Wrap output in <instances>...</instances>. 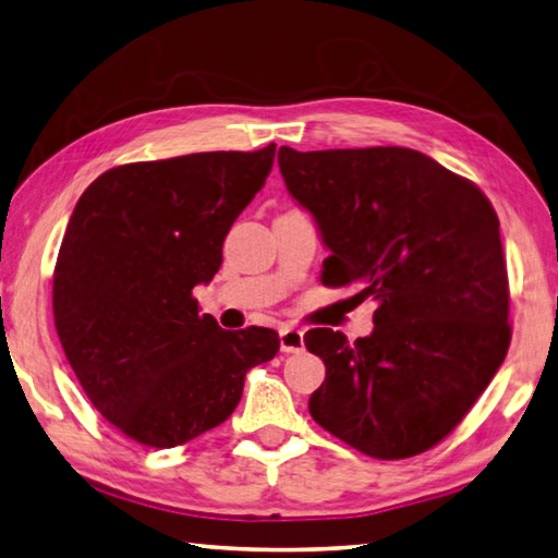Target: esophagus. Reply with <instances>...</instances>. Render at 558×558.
I'll return each mask as SVG.
<instances>
[{"instance_id":"obj_1","label":"esophagus","mask_w":558,"mask_h":558,"mask_svg":"<svg viewBox=\"0 0 558 558\" xmlns=\"http://www.w3.org/2000/svg\"><path fill=\"white\" fill-rule=\"evenodd\" d=\"M304 348V333L292 326H282L280 329V351L282 353H300Z\"/></svg>"}]
</instances>
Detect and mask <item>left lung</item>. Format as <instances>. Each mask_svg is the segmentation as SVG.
I'll list each match as a JSON object with an SVG mask.
<instances>
[{"label": "left lung", "mask_w": 558, "mask_h": 558, "mask_svg": "<svg viewBox=\"0 0 558 558\" xmlns=\"http://www.w3.org/2000/svg\"><path fill=\"white\" fill-rule=\"evenodd\" d=\"M278 163L331 251L324 286H357L377 302L365 338L304 336L326 365L312 418L377 460L430 450L482 397L510 345L494 205L409 147H280Z\"/></svg>", "instance_id": "8db88e82"}]
</instances>
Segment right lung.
Returning <instances> with one entry per match:
<instances>
[{
    "mask_svg": "<svg viewBox=\"0 0 558 558\" xmlns=\"http://www.w3.org/2000/svg\"><path fill=\"white\" fill-rule=\"evenodd\" d=\"M272 159L276 145L123 163L76 203L52 276L54 329L86 397L128 438L177 447L213 430L248 369L276 357V331H225L193 298Z\"/></svg>",
    "mask_w": 558,
    "mask_h": 558,
    "instance_id": "right-lung-1",
    "label": "right lung"
}]
</instances>
